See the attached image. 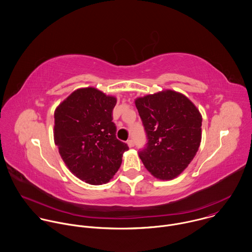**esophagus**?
<instances>
[{
	"instance_id": "esophagus-1",
	"label": "esophagus",
	"mask_w": 252,
	"mask_h": 252,
	"mask_svg": "<svg viewBox=\"0 0 252 252\" xmlns=\"http://www.w3.org/2000/svg\"><path fill=\"white\" fill-rule=\"evenodd\" d=\"M127 145H128V147H133L134 146V141L132 140V139H129L128 141H127Z\"/></svg>"
}]
</instances>
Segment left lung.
Returning <instances> with one entry per match:
<instances>
[{
	"label": "left lung",
	"mask_w": 252,
	"mask_h": 252,
	"mask_svg": "<svg viewBox=\"0 0 252 252\" xmlns=\"http://www.w3.org/2000/svg\"><path fill=\"white\" fill-rule=\"evenodd\" d=\"M135 106L148 140L139 152L144 166L160 180L177 177L199 150L200 111L185 95L170 90L138 97Z\"/></svg>",
	"instance_id": "1"
}]
</instances>
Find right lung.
Listing matches in <instances>:
<instances>
[{"mask_svg": "<svg viewBox=\"0 0 252 252\" xmlns=\"http://www.w3.org/2000/svg\"><path fill=\"white\" fill-rule=\"evenodd\" d=\"M117 103L94 88L79 89L54 112V143L69 170L81 180L110 181L128 146L117 139L112 112Z\"/></svg>", "mask_w": 252, "mask_h": 252, "instance_id": "add662e5", "label": "right lung"}]
</instances>
